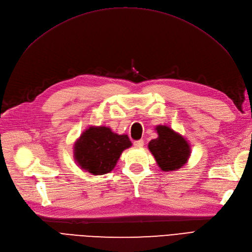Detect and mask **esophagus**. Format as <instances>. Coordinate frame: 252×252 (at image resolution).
<instances>
[{
	"label": "esophagus",
	"instance_id": "esophagus-1",
	"mask_svg": "<svg viewBox=\"0 0 252 252\" xmlns=\"http://www.w3.org/2000/svg\"><path fill=\"white\" fill-rule=\"evenodd\" d=\"M133 145L135 148H142L144 146V141L143 140H139V141H134Z\"/></svg>",
	"mask_w": 252,
	"mask_h": 252
}]
</instances>
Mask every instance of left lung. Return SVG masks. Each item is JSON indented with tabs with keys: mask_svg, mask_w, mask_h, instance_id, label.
<instances>
[{
	"mask_svg": "<svg viewBox=\"0 0 252 252\" xmlns=\"http://www.w3.org/2000/svg\"><path fill=\"white\" fill-rule=\"evenodd\" d=\"M156 130L158 138L149 142L148 148L161 170L173 171L184 166L191 152L184 136L165 125L157 126Z\"/></svg>",
	"mask_w": 252,
	"mask_h": 252,
	"instance_id": "obj_1",
	"label": "left lung"
}]
</instances>
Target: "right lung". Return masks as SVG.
I'll return each instance as SVG.
<instances>
[{
	"label": "right lung",
	"mask_w": 252,
	"mask_h": 252,
	"mask_svg": "<svg viewBox=\"0 0 252 252\" xmlns=\"http://www.w3.org/2000/svg\"><path fill=\"white\" fill-rule=\"evenodd\" d=\"M127 134H118L106 126H90L74 143V161L94 175L110 172L125 149L131 146Z\"/></svg>",
	"instance_id": "right-lung-1"
}]
</instances>
